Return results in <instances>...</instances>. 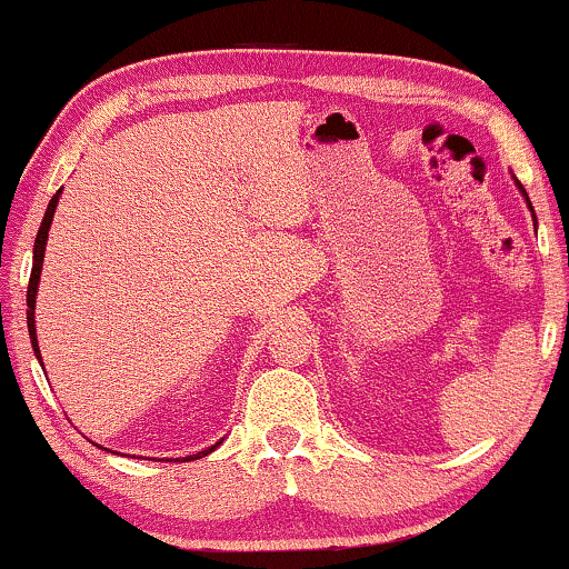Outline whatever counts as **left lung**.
Returning a JSON list of instances; mask_svg holds the SVG:
<instances>
[{
	"mask_svg": "<svg viewBox=\"0 0 569 569\" xmlns=\"http://www.w3.org/2000/svg\"><path fill=\"white\" fill-rule=\"evenodd\" d=\"M518 186H520V182H518ZM520 190H522V186H520ZM522 196H528V193H526V190H522ZM528 206H530V201H528ZM530 209H533V206H530Z\"/></svg>",
	"mask_w": 569,
	"mask_h": 569,
	"instance_id": "1",
	"label": "left lung"
}]
</instances>
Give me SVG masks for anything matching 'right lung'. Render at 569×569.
Wrapping results in <instances>:
<instances>
[{
    "instance_id": "obj_1",
    "label": "right lung",
    "mask_w": 569,
    "mask_h": 569,
    "mask_svg": "<svg viewBox=\"0 0 569 569\" xmlns=\"http://www.w3.org/2000/svg\"><path fill=\"white\" fill-rule=\"evenodd\" d=\"M59 193H62V190H57L54 198H51V201H49V206H47V213H43V221H41V227H39V234H36V246H33V269H31V279H28V331H31L33 352H36V358H39V360H41V356H39V339H36V321H33V311H36V290H39L41 263H43V250H47L49 227H51V217H54V209H57ZM211 449H217V447H211ZM211 449H206V452H198L196 457H190V460H198V457H206V455L211 452Z\"/></svg>"
}]
</instances>
